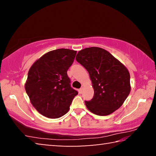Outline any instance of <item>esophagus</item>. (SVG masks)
Masks as SVG:
<instances>
[{"label":"esophagus","instance_id":"obj_1","mask_svg":"<svg viewBox=\"0 0 156 156\" xmlns=\"http://www.w3.org/2000/svg\"><path fill=\"white\" fill-rule=\"evenodd\" d=\"M83 88L82 87V88H80V89H79V93L82 94V93H83Z\"/></svg>","mask_w":156,"mask_h":156}]
</instances>
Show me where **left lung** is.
<instances>
[{"mask_svg":"<svg viewBox=\"0 0 156 156\" xmlns=\"http://www.w3.org/2000/svg\"><path fill=\"white\" fill-rule=\"evenodd\" d=\"M76 60L89 72L94 90L86 107L98 115H109L122 106L131 91L127 69L109 51L100 47L79 51Z\"/></svg>","mask_w":156,"mask_h":156,"instance_id":"left-lung-1","label":"left lung"}]
</instances>
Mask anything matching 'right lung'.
<instances>
[{
  "label": "right lung",
  "instance_id": "obj_1",
  "mask_svg": "<svg viewBox=\"0 0 156 156\" xmlns=\"http://www.w3.org/2000/svg\"><path fill=\"white\" fill-rule=\"evenodd\" d=\"M76 51L58 49L38 59L28 72L25 91L38 112L49 118H58L67 113L78 91L70 84L67 70Z\"/></svg>",
  "mask_w": 156,
  "mask_h": 156
}]
</instances>
